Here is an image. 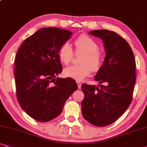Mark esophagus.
Segmentation results:
<instances>
[{"label":"esophagus","instance_id":"obj_1","mask_svg":"<svg viewBox=\"0 0 147 147\" xmlns=\"http://www.w3.org/2000/svg\"><path fill=\"white\" fill-rule=\"evenodd\" d=\"M77 83L78 85V88H79V89L81 88V83L79 82V81H77Z\"/></svg>","mask_w":147,"mask_h":147}]
</instances>
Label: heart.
Returning <instances> with one entry per match:
<instances>
[{
	"label": "heart",
	"instance_id": "obj_1",
	"mask_svg": "<svg viewBox=\"0 0 147 147\" xmlns=\"http://www.w3.org/2000/svg\"><path fill=\"white\" fill-rule=\"evenodd\" d=\"M75 54L83 53L79 60L80 65L70 66L64 68L63 73L66 77L77 81H82L94 71H98L102 64L103 55L98 49V45L92 37L83 34L74 42ZM58 57L62 64L68 65L72 62L74 53L72 47L67 42L64 43L58 51Z\"/></svg>",
	"mask_w": 147,
	"mask_h": 147
}]
</instances>
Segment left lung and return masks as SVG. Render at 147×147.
<instances>
[{
    "label": "left lung",
    "instance_id": "left-lung-1",
    "mask_svg": "<svg viewBox=\"0 0 147 147\" xmlns=\"http://www.w3.org/2000/svg\"><path fill=\"white\" fill-rule=\"evenodd\" d=\"M90 34L103 40L106 50L104 64L95 80L105 85H82L83 117L89 123L104 127L114 123L130 105L136 82V62L129 45L117 33L95 30Z\"/></svg>",
    "mask_w": 147,
    "mask_h": 147
}]
</instances>
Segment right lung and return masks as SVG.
Returning <instances> with one entry per match:
<instances>
[{
    "instance_id": "1",
    "label": "right lung",
    "mask_w": 147,
    "mask_h": 147,
    "mask_svg": "<svg viewBox=\"0 0 147 147\" xmlns=\"http://www.w3.org/2000/svg\"><path fill=\"white\" fill-rule=\"evenodd\" d=\"M72 34L57 28H41L24 40L16 53L17 98L22 109L38 121L57 117L78 88L74 79L57 77L62 71L59 49Z\"/></svg>"
}]
</instances>
